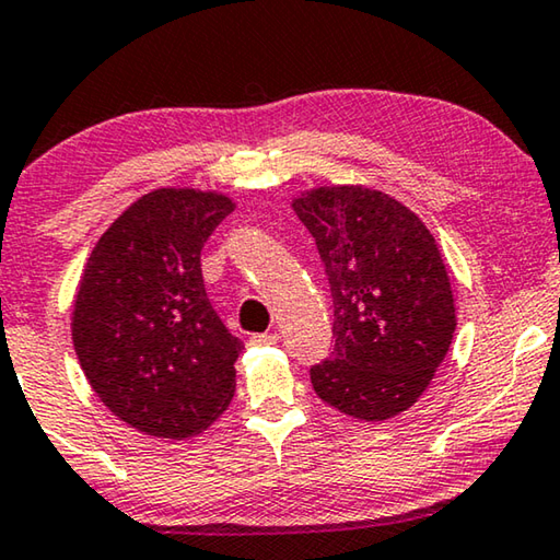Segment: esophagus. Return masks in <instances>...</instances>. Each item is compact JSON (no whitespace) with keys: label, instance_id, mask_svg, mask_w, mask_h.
I'll list each match as a JSON object with an SVG mask.
<instances>
[{"label":"esophagus","instance_id":"esophagus-1","mask_svg":"<svg viewBox=\"0 0 560 560\" xmlns=\"http://www.w3.org/2000/svg\"><path fill=\"white\" fill-rule=\"evenodd\" d=\"M252 346H273L279 341V334L277 331H266V334H254L252 339Z\"/></svg>","mask_w":560,"mask_h":560}]
</instances>
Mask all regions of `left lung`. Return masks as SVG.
<instances>
[{"label": "left lung", "instance_id": "left-lung-1", "mask_svg": "<svg viewBox=\"0 0 560 560\" xmlns=\"http://www.w3.org/2000/svg\"><path fill=\"white\" fill-rule=\"evenodd\" d=\"M312 232L334 299L331 359L316 396L361 421L416 404L456 331L436 238L401 201L363 186H322L291 203Z\"/></svg>", "mask_w": 560, "mask_h": 560}]
</instances>
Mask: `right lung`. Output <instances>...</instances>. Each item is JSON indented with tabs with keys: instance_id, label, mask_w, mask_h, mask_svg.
<instances>
[{
	"instance_id": "obj_1",
	"label": "right lung",
	"mask_w": 560,
	"mask_h": 560,
	"mask_svg": "<svg viewBox=\"0 0 560 560\" xmlns=\"http://www.w3.org/2000/svg\"><path fill=\"white\" fill-rule=\"evenodd\" d=\"M232 211L221 194L156 189L106 229L84 266L79 363L102 404L149 436L189 439L234 398L244 343L201 277V248Z\"/></svg>"
}]
</instances>
